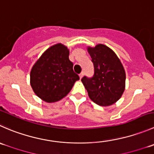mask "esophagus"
I'll return each instance as SVG.
<instances>
[{
	"label": "esophagus",
	"instance_id": "34e87169",
	"mask_svg": "<svg viewBox=\"0 0 154 154\" xmlns=\"http://www.w3.org/2000/svg\"><path fill=\"white\" fill-rule=\"evenodd\" d=\"M83 72L80 73V74H79V77H80V79H81L82 77H83Z\"/></svg>",
	"mask_w": 154,
	"mask_h": 154
}]
</instances>
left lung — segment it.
<instances>
[{"instance_id":"8db88e82","label":"left lung","mask_w":154,"mask_h":154,"mask_svg":"<svg viewBox=\"0 0 154 154\" xmlns=\"http://www.w3.org/2000/svg\"><path fill=\"white\" fill-rule=\"evenodd\" d=\"M88 53L94 65L92 77L81 81L90 99L100 106H109L121 98L125 90L126 73L114 52L104 44L89 47Z\"/></svg>"}]
</instances>
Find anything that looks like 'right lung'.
<instances>
[{
	"label": "right lung",
	"mask_w": 154,
	"mask_h": 154,
	"mask_svg": "<svg viewBox=\"0 0 154 154\" xmlns=\"http://www.w3.org/2000/svg\"><path fill=\"white\" fill-rule=\"evenodd\" d=\"M69 50L62 44L47 49L33 65L30 83L34 93L46 102L66 96L80 77L73 70Z\"/></svg>",
	"instance_id": "1"
}]
</instances>
